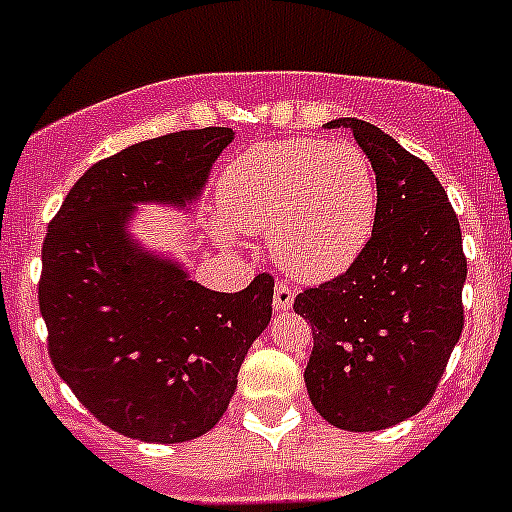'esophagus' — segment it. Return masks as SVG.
Here are the masks:
<instances>
[{
  "label": "esophagus",
  "mask_w": 512,
  "mask_h": 512,
  "mask_svg": "<svg viewBox=\"0 0 512 512\" xmlns=\"http://www.w3.org/2000/svg\"><path fill=\"white\" fill-rule=\"evenodd\" d=\"M295 297H297L295 287H289L287 282L274 284V307H277V310H289L292 302H295Z\"/></svg>",
  "instance_id": "esophagus-1"
}]
</instances>
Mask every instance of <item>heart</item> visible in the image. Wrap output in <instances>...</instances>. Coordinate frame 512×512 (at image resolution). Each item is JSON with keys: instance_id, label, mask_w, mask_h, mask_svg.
Here are the masks:
<instances>
[{"instance_id": "obj_1", "label": "heart", "mask_w": 512, "mask_h": 512, "mask_svg": "<svg viewBox=\"0 0 512 512\" xmlns=\"http://www.w3.org/2000/svg\"><path fill=\"white\" fill-rule=\"evenodd\" d=\"M377 194L372 158L354 140H266L230 158L217 179L225 223L269 233L282 269L310 282L336 277L364 251ZM217 238L233 235L223 225Z\"/></svg>"}]
</instances>
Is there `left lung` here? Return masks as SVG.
Wrapping results in <instances>:
<instances>
[{
  "label": "left lung",
  "instance_id": "left-lung-1",
  "mask_svg": "<svg viewBox=\"0 0 512 512\" xmlns=\"http://www.w3.org/2000/svg\"><path fill=\"white\" fill-rule=\"evenodd\" d=\"M351 128L377 174L372 238L343 274L302 289L310 320V400L343 431H382L431 402L464 328L467 256L459 217L428 164L356 117Z\"/></svg>",
  "mask_w": 512,
  "mask_h": 512
}]
</instances>
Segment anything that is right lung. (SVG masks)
Wrapping results in <instances>:
<instances>
[{"instance_id":"obj_1","label":"right lung","mask_w":512,"mask_h":512,"mask_svg":"<svg viewBox=\"0 0 512 512\" xmlns=\"http://www.w3.org/2000/svg\"><path fill=\"white\" fill-rule=\"evenodd\" d=\"M230 140V128L182 130L102 158L45 233L48 354L81 405L122 436L182 443L210 431L271 320L266 271L241 292H212L125 230L138 202L197 200Z\"/></svg>"}]
</instances>
